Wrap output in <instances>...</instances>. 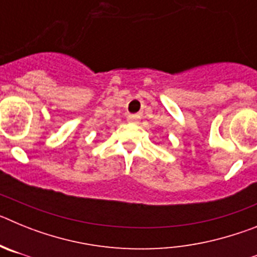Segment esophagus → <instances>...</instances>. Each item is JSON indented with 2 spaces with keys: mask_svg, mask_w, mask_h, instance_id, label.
Wrapping results in <instances>:
<instances>
[{
  "mask_svg": "<svg viewBox=\"0 0 257 257\" xmlns=\"http://www.w3.org/2000/svg\"><path fill=\"white\" fill-rule=\"evenodd\" d=\"M140 117L138 114H128L127 115V121L131 122V123H139Z\"/></svg>",
  "mask_w": 257,
  "mask_h": 257,
  "instance_id": "1",
  "label": "esophagus"
}]
</instances>
